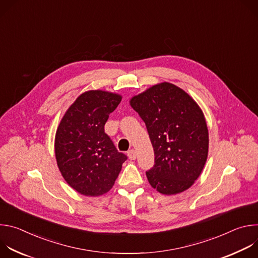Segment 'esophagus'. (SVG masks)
Wrapping results in <instances>:
<instances>
[{"label":"esophagus","mask_w":258,"mask_h":258,"mask_svg":"<svg viewBox=\"0 0 258 258\" xmlns=\"http://www.w3.org/2000/svg\"><path fill=\"white\" fill-rule=\"evenodd\" d=\"M127 156H128V158H130L131 160H135V159L137 158V152H136L134 149H132V150H130V151L127 152Z\"/></svg>","instance_id":"1"}]
</instances>
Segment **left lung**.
<instances>
[{
	"instance_id": "1",
	"label": "left lung",
	"mask_w": 258,
	"mask_h": 258,
	"mask_svg": "<svg viewBox=\"0 0 258 258\" xmlns=\"http://www.w3.org/2000/svg\"><path fill=\"white\" fill-rule=\"evenodd\" d=\"M130 103L144 120L154 149V165L146 171L150 185L164 195L189 189L208 154V130L198 104L169 83L151 87Z\"/></svg>"
}]
</instances>
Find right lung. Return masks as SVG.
Instances as JSON below:
<instances>
[{
    "instance_id": "right-lung-1",
    "label": "right lung",
    "mask_w": 258,
    "mask_h": 258,
    "mask_svg": "<svg viewBox=\"0 0 258 258\" xmlns=\"http://www.w3.org/2000/svg\"><path fill=\"white\" fill-rule=\"evenodd\" d=\"M121 101L105 91L82 94L56 132L55 155L68 185L85 196H100L114 185L126 155L118 152L104 125Z\"/></svg>"
}]
</instances>
